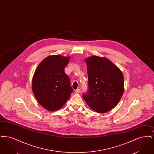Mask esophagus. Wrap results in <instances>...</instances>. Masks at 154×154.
I'll return each mask as SVG.
<instances>
[{
    "label": "esophagus",
    "instance_id": "obj_1",
    "mask_svg": "<svg viewBox=\"0 0 154 154\" xmlns=\"http://www.w3.org/2000/svg\"><path fill=\"white\" fill-rule=\"evenodd\" d=\"M80 89H77L76 90H75V92L77 93V94L80 93Z\"/></svg>",
    "mask_w": 154,
    "mask_h": 154
}]
</instances>
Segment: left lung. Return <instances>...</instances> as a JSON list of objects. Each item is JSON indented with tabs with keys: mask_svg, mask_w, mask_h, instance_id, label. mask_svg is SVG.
Masks as SVG:
<instances>
[{
	"mask_svg": "<svg viewBox=\"0 0 154 154\" xmlns=\"http://www.w3.org/2000/svg\"><path fill=\"white\" fill-rule=\"evenodd\" d=\"M88 91L82 97L98 113L113 109L123 95L124 78L121 71L107 59L93 56L86 59Z\"/></svg>",
	"mask_w": 154,
	"mask_h": 154,
	"instance_id": "left-lung-1",
	"label": "left lung"
}]
</instances>
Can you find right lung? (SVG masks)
Returning a JSON list of instances; mask_svg holds the SVG:
<instances>
[{"instance_id":"1","label":"right lung","mask_w":154,"mask_h":154,"mask_svg":"<svg viewBox=\"0 0 154 154\" xmlns=\"http://www.w3.org/2000/svg\"><path fill=\"white\" fill-rule=\"evenodd\" d=\"M69 59L58 55L50 56L37 67L32 80V91L38 102L47 110L59 109L73 91L64 70Z\"/></svg>"}]
</instances>
